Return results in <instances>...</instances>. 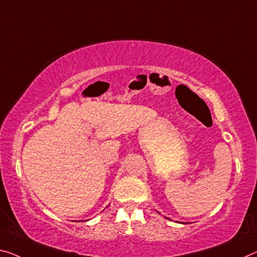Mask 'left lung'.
Instances as JSON below:
<instances>
[{"label": "left lung", "mask_w": 257, "mask_h": 257, "mask_svg": "<svg viewBox=\"0 0 257 257\" xmlns=\"http://www.w3.org/2000/svg\"><path fill=\"white\" fill-rule=\"evenodd\" d=\"M168 219H169V218H168Z\"/></svg>", "instance_id": "8db88e82"}]
</instances>
